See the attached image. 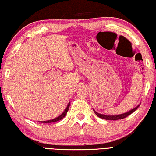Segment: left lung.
Masks as SVG:
<instances>
[{
	"label": "left lung",
	"instance_id": "8db88e82",
	"mask_svg": "<svg viewBox=\"0 0 156 156\" xmlns=\"http://www.w3.org/2000/svg\"><path fill=\"white\" fill-rule=\"evenodd\" d=\"M140 105V103L138 104V106H136L135 108H132L131 110L129 111V112H126V113H123V114H117V115H105V114H99V113H97L94 109H93V110H94V113L96 114V115H97L98 117H99V118L103 119H106V120L116 121V120H119V119H124V118H126V117H127L128 116H129L130 114H131L132 113L135 112V111L137 109L138 107H139Z\"/></svg>",
	"mask_w": 156,
	"mask_h": 156
}]
</instances>
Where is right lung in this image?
<instances>
[{
  "label": "right lung",
  "instance_id": "obj_1",
  "mask_svg": "<svg viewBox=\"0 0 156 156\" xmlns=\"http://www.w3.org/2000/svg\"><path fill=\"white\" fill-rule=\"evenodd\" d=\"M69 104H70V102L69 104H67V107L65 109V111L62 113V114L58 116L56 118L53 119H51V120H48V121H39L40 123H53V122H56V121H58L59 120H61V119H62L64 117L66 116V114H67V113L68 112V110H69Z\"/></svg>",
  "mask_w": 156,
  "mask_h": 156
}]
</instances>
